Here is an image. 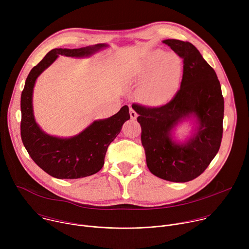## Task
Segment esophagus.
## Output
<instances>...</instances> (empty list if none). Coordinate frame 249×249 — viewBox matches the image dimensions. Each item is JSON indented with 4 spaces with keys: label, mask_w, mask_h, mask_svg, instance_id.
I'll return each instance as SVG.
<instances>
[{
    "label": "esophagus",
    "mask_w": 249,
    "mask_h": 249,
    "mask_svg": "<svg viewBox=\"0 0 249 249\" xmlns=\"http://www.w3.org/2000/svg\"><path fill=\"white\" fill-rule=\"evenodd\" d=\"M137 116H138L137 112H136L133 108H130V117H131V119H132V120H136Z\"/></svg>",
    "instance_id": "esophagus-1"
}]
</instances>
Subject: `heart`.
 Returning <instances> with one entry per match:
<instances>
[{
  "instance_id": "1",
  "label": "heart",
  "mask_w": 249,
  "mask_h": 249,
  "mask_svg": "<svg viewBox=\"0 0 249 249\" xmlns=\"http://www.w3.org/2000/svg\"><path fill=\"white\" fill-rule=\"evenodd\" d=\"M129 75L142 85L141 96L147 104L161 105L169 101L179 88L182 63L173 53L155 49L142 57Z\"/></svg>"
}]
</instances>
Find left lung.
<instances>
[{
  "label": "left lung",
  "mask_w": 249,
  "mask_h": 249,
  "mask_svg": "<svg viewBox=\"0 0 249 249\" xmlns=\"http://www.w3.org/2000/svg\"><path fill=\"white\" fill-rule=\"evenodd\" d=\"M183 59L180 89L164 105L133 103L139 114L141 141L150 171L171 182H187L202 174L219 152L223 138L224 97L217 74L190 42L162 41ZM194 116L198 125L183 144L172 140L171 130Z\"/></svg>",
  "instance_id": "1"
}]
</instances>
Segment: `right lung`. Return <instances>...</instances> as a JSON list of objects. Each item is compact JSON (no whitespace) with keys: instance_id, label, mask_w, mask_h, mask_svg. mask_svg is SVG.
Wrapping results in <instances>:
<instances>
[{"instance_id":"obj_1","label":"right lung","mask_w":249,"mask_h":249,"mask_svg":"<svg viewBox=\"0 0 249 249\" xmlns=\"http://www.w3.org/2000/svg\"><path fill=\"white\" fill-rule=\"evenodd\" d=\"M107 44H96L78 49L55 48L33 67L21 92L20 135L23 146L33 161L49 175L59 179H77L92 175L104 164L106 151L130 119L129 107H123L113 116L93 121L79 135L57 138L44 133L35 122L32 92L35 81L59 55L67 57L89 56Z\"/></svg>"}]
</instances>
